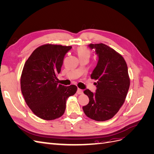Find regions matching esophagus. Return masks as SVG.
<instances>
[{"instance_id": "obj_1", "label": "esophagus", "mask_w": 154, "mask_h": 154, "mask_svg": "<svg viewBox=\"0 0 154 154\" xmlns=\"http://www.w3.org/2000/svg\"><path fill=\"white\" fill-rule=\"evenodd\" d=\"M77 94H82L83 91L82 89H80V88H78V89L77 90Z\"/></svg>"}]
</instances>
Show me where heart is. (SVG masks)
<instances>
[{"mask_svg": "<svg viewBox=\"0 0 154 154\" xmlns=\"http://www.w3.org/2000/svg\"><path fill=\"white\" fill-rule=\"evenodd\" d=\"M77 54L79 57H84V56H88L89 57L90 50L85 46H81V47L77 49Z\"/></svg>", "mask_w": 154, "mask_h": 154, "instance_id": "heart-1", "label": "heart"}]
</instances>
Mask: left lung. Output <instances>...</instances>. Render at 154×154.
<instances>
[{
  "label": "left lung",
  "mask_w": 154,
  "mask_h": 154,
  "mask_svg": "<svg viewBox=\"0 0 154 154\" xmlns=\"http://www.w3.org/2000/svg\"><path fill=\"white\" fill-rule=\"evenodd\" d=\"M89 47L96 49L99 57L91 75L97 81V89L94 94L88 89L83 91L89 102L83 110L89 118L104 122L112 118L125 101L130 83L128 67L122 56L109 46L100 43Z\"/></svg>",
  "instance_id": "left-lung-1"
}]
</instances>
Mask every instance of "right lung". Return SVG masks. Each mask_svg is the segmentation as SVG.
Wrapping results in <instances>:
<instances>
[{"label": "right lung", "mask_w": 154, "mask_h": 154, "mask_svg": "<svg viewBox=\"0 0 154 154\" xmlns=\"http://www.w3.org/2000/svg\"><path fill=\"white\" fill-rule=\"evenodd\" d=\"M71 46L47 44L37 48L27 60L20 77V87L26 104L37 117L57 119L64 114L68 97L77 91L74 85L58 84L65 55Z\"/></svg>", "instance_id": "1"}]
</instances>
